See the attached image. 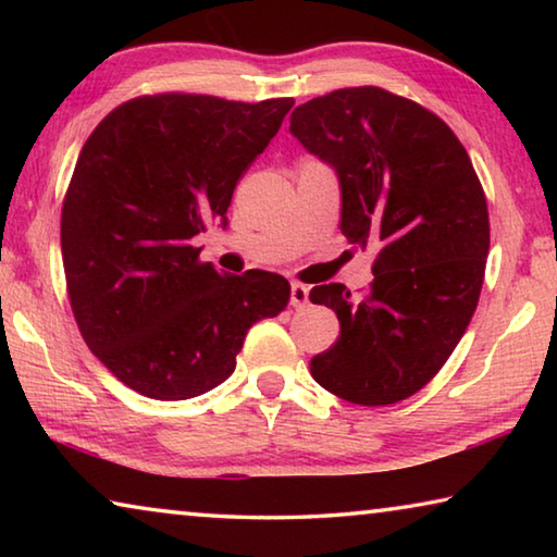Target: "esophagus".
Listing matches in <instances>:
<instances>
[{"mask_svg": "<svg viewBox=\"0 0 557 557\" xmlns=\"http://www.w3.org/2000/svg\"><path fill=\"white\" fill-rule=\"evenodd\" d=\"M309 301V287L307 285H301V282H292V287H289V305L292 307H305Z\"/></svg>", "mask_w": 557, "mask_h": 557, "instance_id": "34e87169", "label": "esophagus"}]
</instances>
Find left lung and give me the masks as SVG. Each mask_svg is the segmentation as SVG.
Masks as SVG:
<instances>
[{"label":"left lung","instance_id":"8db88e82","mask_svg":"<svg viewBox=\"0 0 557 557\" xmlns=\"http://www.w3.org/2000/svg\"><path fill=\"white\" fill-rule=\"evenodd\" d=\"M289 132L336 172L348 243L379 250L366 297L338 282L309 292L342 324L309 369L348 403L410 398L455 351L482 292L488 211L467 149L430 110L373 86L305 102Z\"/></svg>","mask_w":557,"mask_h":557}]
</instances>
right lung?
Segmentation results:
<instances>
[{
    "label": "right lung",
    "instance_id": "right-lung-1",
    "mask_svg": "<svg viewBox=\"0 0 557 557\" xmlns=\"http://www.w3.org/2000/svg\"><path fill=\"white\" fill-rule=\"evenodd\" d=\"M295 106L145 96L83 145L61 213L65 285L83 338L106 369L154 400H186L235 371L248 329L277 317V272L219 275L191 238L225 228L233 188Z\"/></svg>",
    "mask_w": 557,
    "mask_h": 557
}]
</instances>
